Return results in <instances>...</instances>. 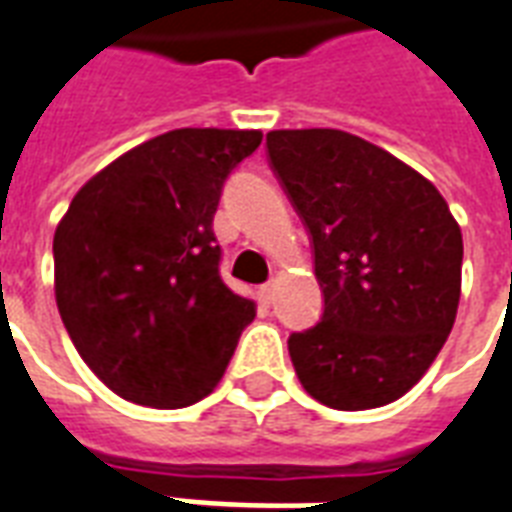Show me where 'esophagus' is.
Wrapping results in <instances>:
<instances>
[{"label": "esophagus", "instance_id": "esophagus-1", "mask_svg": "<svg viewBox=\"0 0 512 512\" xmlns=\"http://www.w3.org/2000/svg\"><path fill=\"white\" fill-rule=\"evenodd\" d=\"M257 295H260V300H263L265 306H271L273 298H276V284H273V282L263 284V287L257 290Z\"/></svg>", "mask_w": 512, "mask_h": 512}]
</instances>
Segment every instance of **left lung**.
Returning <instances> with one entry per match:
<instances>
[{"instance_id":"left-lung-1","label":"left lung","mask_w":512,"mask_h":512,"mask_svg":"<svg viewBox=\"0 0 512 512\" xmlns=\"http://www.w3.org/2000/svg\"><path fill=\"white\" fill-rule=\"evenodd\" d=\"M265 142L311 233L325 295L322 322L287 341L300 384L335 411L395 403L454 327L459 222L427 177L360 136L282 128Z\"/></svg>"}]
</instances>
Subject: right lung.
<instances>
[{
  "label": "right lung",
  "mask_w": 512,
  "mask_h": 512,
  "mask_svg": "<svg viewBox=\"0 0 512 512\" xmlns=\"http://www.w3.org/2000/svg\"><path fill=\"white\" fill-rule=\"evenodd\" d=\"M260 131L177 128L93 174L53 236L58 314L128 403L185 408L220 384L255 300L220 279L222 182Z\"/></svg>",
  "instance_id": "add662e5"
}]
</instances>
